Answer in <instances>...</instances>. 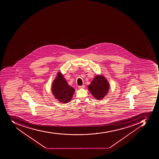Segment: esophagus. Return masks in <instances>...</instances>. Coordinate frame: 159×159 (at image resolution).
Masks as SVG:
<instances>
[{"label": "esophagus", "mask_w": 159, "mask_h": 159, "mask_svg": "<svg viewBox=\"0 0 159 159\" xmlns=\"http://www.w3.org/2000/svg\"><path fill=\"white\" fill-rule=\"evenodd\" d=\"M85 88V86L84 85H81V86H79V88L80 89H84Z\"/></svg>", "instance_id": "1"}]
</instances>
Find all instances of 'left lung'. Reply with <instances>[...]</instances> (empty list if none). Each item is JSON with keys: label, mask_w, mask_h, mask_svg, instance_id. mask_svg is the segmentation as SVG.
Wrapping results in <instances>:
<instances>
[{"label": "left lung", "mask_w": 159, "mask_h": 159, "mask_svg": "<svg viewBox=\"0 0 159 159\" xmlns=\"http://www.w3.org/2000/svg\"><path fill=\"white\" fill-rule=\"evenodd\" d=\"M88 88L93 97L98 100H101L108 93L110 84L103 75H97Z\"/></svg>", "instance_id": "left-lung-1"}]
</instances>
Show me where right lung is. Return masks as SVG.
Instances as JSON below:
<instances>
[{
  "mask_svg": "<svg viewBox=\"0 0 159 159\" xmlns=\"http://www.w3.org/2000/svg\"><path fill=\"white\" fill-rule=\"evenodd\" d=\"M52 90L54 98L61 103H68L71 101L75 92V89L69 85L60 71L52 82Z\"/></svg>",
  "mask_w": 159,
  "mask_h": 159,
  "instance_id": "add662e5",
  "label": "right lung"
}]
</instances>
